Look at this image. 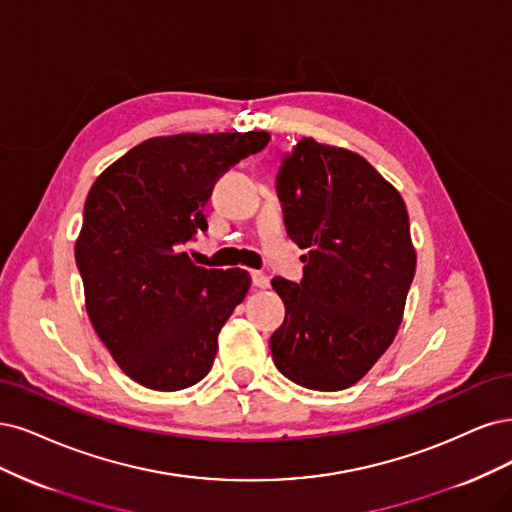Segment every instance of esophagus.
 <instances>
[{
    "label": "esophagus",
    "mask_w": 512,
    "mask_h": 512,
    "mask_svg": "<svg viewBox=\"0 0 512 512\" xmlns=\"http://www.w3.org/2000/svg\"><path fill=\"white\" fill-rule=\"evenodd\" d=\"M253 285L257 289H268L270 287V276H266L263 272H253Z\"/></svg>",
    "instance_id": "obj_1"
}]
</instances>
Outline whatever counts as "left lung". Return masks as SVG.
<instances>
[{
	"label": "left lung",
	"mask_w": 512,
	"mask_h": 512,
	"mask_svg": "<svg viewBox=\"0 0 512 512\" xmlns=\"http://www.w3.org/2000/svg\"><path fill=\"white\" fill-rule=\"evenodd\" d=\"M289 238L308 249L300 283L276 276L285 321L274 366L317 391L355 385L398 334L417 253L400 191L342 146L302 138L278 172Z\"/></svg>",
	"instance_id": "left-lung-1"
}]
</instances>
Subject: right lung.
I'll return each instance as SVG.
<instances>
[{"label":"right lung","instance_id":"1","mask_svg":"<svg viewBox=\"0 0 512 512\" xmlns=\"http://www.w3.org/2000/svg\"><path fill=\"white\" fill-rule=\"evenodd\" d=\"M268 142V131L157 136L95 178L76 263L93 329L131 381L180 391L210 372L251 274L197 266L183 244L208 227L214 183Z\"/></svg>","mask_w":512,"mask_h":512}]
</instances>
